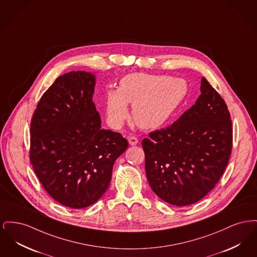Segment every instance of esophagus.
<instances>
[{
  "mask_svg": "<svg viewBox=\"0 0 257 257\" xmlns=\"http://www.w3.org/2000/svg\"><path fill=\"white\" fill-rule=\"evenodd\" d=\"M128 142H129L130 146H137L139 143V140L134 136H130V137H128Z\"/></svg>",
  "mask_w": 257,
  "mask_h": 257,
  "instance_id": "esophagus-1",
  "label": "esophagus"
}]
</instances>
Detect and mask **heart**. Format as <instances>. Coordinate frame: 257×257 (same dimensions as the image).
<instances>
[{"label": "heart", "mask_w": 257, "mask_h": 257, "mask_svg": "<svg viewBox=\"0 0 257 257\" xmlns=\"http://www.w3.org/2000/svg\"><path fill=\"white\" fill-rule=\"evenodd\" d=\"M188 86L181 78L136 73L123 77L117 89L105 96V115L110 127L119 129L133 106L135 122L145 129H156L168 122L187 95Z\"/></svg>", "instance_id": "b5f03b06"}]
</instances>
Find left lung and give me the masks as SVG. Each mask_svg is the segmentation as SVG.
I'll use <instances>...</instances> for the list:
<instances>
[{
  "label": "left lung",
  "instance_id": "1",
  "mask_svg": "<svg viewBox=\"0 0 257 257\" xmlns=\"http://www.w3.org/2000/svg\"><path fill=\"white\" fill-rule=\"evenodd\" d=\"M196 104L171 126L149 133L142 146L152 191L175 206L196 203L219 182L232 149L224 100L203 77Z\"/></svg>",
  "mask_w": 257,
  "mask_h": 257
}]
</instances>
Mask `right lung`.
<instances>
[{"label": "right lung", "mask_w": 257, "mask_h": 257, "mask_svg": "<svg viewBox=\"0 0 257 257\" xmlns=\"http://www.w3.org/2000/svg\"><path fill=\"white\" fill-rule=\"evenodd\" d=\"M94 86L89 72L61 75L40 98L31 122L34 171L50 196L74 209L104 195L115 160L128 147L121 134L101 128Z\"/></svg>", "instance_id": "1"}]
</instances>
